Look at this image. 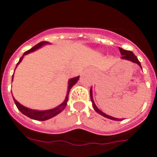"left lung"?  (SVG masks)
<instances>
[{
	"label": "left lung",
	"instance_id": "left-lung-1",
	"mask_svg": "<svg viewBox=\"0 0 157 157\" xmlns=\"http://www.w3.org/2000/svg\"><path fill=\"white\" fill-rule=\"evenodd\" d=\"M119 50H120L121 54L122 55V56H121V59H123L129 60V61H131V62L135 63L138 64V65L140 66V67H141V65H140V61H139L138 59L136 58V56H135V55L133 54V53H132V52H130V51L124 50V49H122V48H119ZM90 100H91V101H92V105H93L94 109V110L96 111V112H97L98 113H99V114H101V116H103V117H107V118H109V119H111V120L121 121V119L115 118V117H111V116H109V115L105 114V113H103L102 111L100 110V109H99L98 108V107L96 106L94 101V100H93V95H92V88H90Z\"/></svg>",
	"mask_w": 157,
	"mask_h": 157
}]
</instances>
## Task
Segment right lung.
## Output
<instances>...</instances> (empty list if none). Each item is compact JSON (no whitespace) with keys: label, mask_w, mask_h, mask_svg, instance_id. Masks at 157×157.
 Returning a JSON list of instances; mask_svg holds the SVG:
<instances>
[{"label":"right lung","mask_w":157,"mask_h":157,"mask_svg":"<svg viewBox=\"0 0 157 157\" xmlns=\"http://www.w3.org/2000/svg\"><path fill=\"white\" fill-rule=\"evenodd\" d=\"M49 44V43L47 42V41H42V42L39 43V44H36V46L33 47V48H31L30 50L25 52V53H24V55L22 56V57L20 59L19 62L17 63V65H19V63L22 61L23 58H24V56H25V55L29 54V53H30V52H34V51L37 50L38 48H41V47L45 45V44ZM78 79H79V76L73 78H71V79L69 80V82H68L67 93V96H66L65 100H64L62 104H60L59 106H57L56 108H54V109H48V110H41V111L35 110V109H29V108H27V107L24 106V105H22L21 104H20V103H19L18 101L14 98H13V100H14V102L15 104H16V105H17V109L21 111L23 114H25V116H27V117H30V118L34 119V120H37V121L48 120V119L52 118V117H55V116H56V115L59 114V113H61V112L65 109L66 105H67V102L68 101V95H69L70 90H71V89L72 88V86H73L76 82H77Z\"/></svg>","instance_id":"obj_1"}]
</instances>
